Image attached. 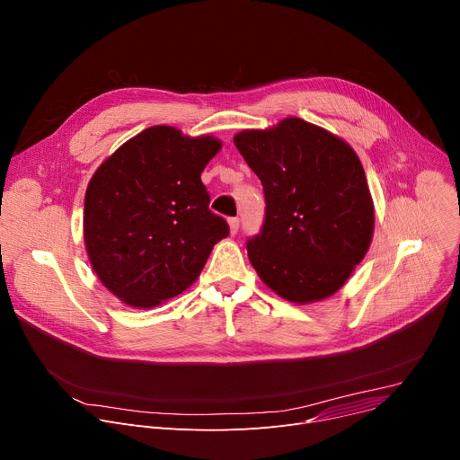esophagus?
I'll use <instances>...</instances> for the list:
<instances>
[{"label":"esophagus","mask_w":460,"mask_h":460,"mask_svg":"<svg viewBox=\"0 0 460 460\" xmlns=\"http://www.w3.org/2000/svg\"><path fill=\"white\" fill-rule=\"evenodd\" d=\"M228 226H230V234H232V235H235V234H237V230H239V219H237V217L228 219Z\"/></svg>","instance_id":"34e87169"}]
</instances>
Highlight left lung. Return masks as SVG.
I'll return each mask as SVG.
<instances>
[{
  "label": "left lung",
  "mask_w": 460,
  "mask_h": 460,
  "mask_svg": "<svg viewBox=\"0 0 460 460\" xmlns=\"http://www.w3.org/2000/svg\"><path fill=\"white\" fill-rule=\"evenodd\" d=\"M234 144L265 193L263 228L246 243L258 276L295 304L332 296L363 261L374 234L359 156L339 136L300 118L241 130Z\"/></svg>",
  "instance_id": "1"
}]
</instances>
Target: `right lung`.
<instances>
[{
  "label": "right lung",
  "instance_id": "right-lung-1",
  "mask_svg": "<svg viewBox=\"0 0 460 460\" xmlns=\"http://www.w3.org/2000/svg\"><path fill=\"white\" fill-rule=\"evenodd\" d=\"M221 147L214 136L156 125L93 172L84 197L86 252L101 284L127 305L149 309L186 291L228 235L200 181Z\"/></svg>",
  "mask_w": 460,
  "mask_h": 460
}]
</instances>
